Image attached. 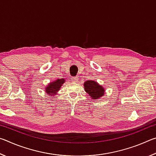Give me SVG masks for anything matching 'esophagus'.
I'll use <instances>...</instances> for the list:
<instances>
[{
    "label": "esophagus",
    "mask_w": 156,
    "mask_h": 156,
    "mask_svg": "<svg viewBox=\"0 0 156 156\" xmlns=\"http://www.w3.org/2000/svg\"><path fill=\"white\" fill-rule=\"evenodd\" d=\"M78 77H73L72 78V82L73 83H78Z\"/></svg>",
    "instance_id": "1"
}]
</instances>
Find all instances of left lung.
Segmentation results:
<instances>
[{
  "label": "left lung",
  "mask_w": 156,
  "mask_h": 156,
  "mask_svg": "<svg viewBox=\"0 0 156 156\" xmlns=\"http://www.w3.org/2000/svg\"><path fill=\"white\" fill-rule=\"evenodd\" d=\"M84 90L92 99H99L105 95V88L94 80H87L84 83Z\"/></svg>",
  "instance_id": "obj_1"
}]
</instances>
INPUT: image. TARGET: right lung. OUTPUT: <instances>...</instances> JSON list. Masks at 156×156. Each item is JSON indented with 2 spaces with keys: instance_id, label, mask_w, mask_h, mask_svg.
Returning a JSON list of instances; mask_svg holds the SVG:
<instances>
[{
  "instance_id": "obj_1",
  "label": "right lung",
  "mask_w": 156,
  "mask_h": 156,
  "mask_svg": "<svg viewBox=\"0 0 156 156\" xmlns=\"http://www.w3.org/2000/svg\"><path fill=\"white\" fill-rule=\"evenodd\" d=\"M65 82L64 78H60L57 80L51 82L46 87L45 92L48 94L50 96L56 95L58 91L61 88V86Z\"/></svg>"
}]
</instances>
